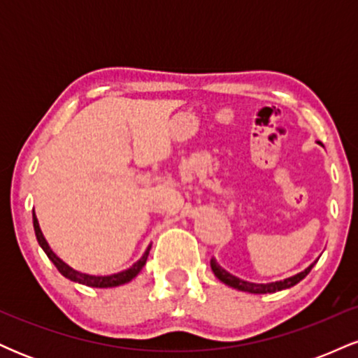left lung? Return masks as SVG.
I'll use <instances>...</instances> for the list:
<instances>
[{
  "instance_id": "1",
  "label": "left lung",
  "mask_w": 358,
  "mask_h": 358,
  "mask_svg": "<svg viewBox=\"0 0 358 358\" xmlns=\"http://www.w3.org/2000/svg\"><path fill=\"white\" fill-rule=\"evenodd\" d=\"M316 262V261H315ZM310 264L305 271H301V273L294 274V276H289L286 279H281V281H274V282H249V281H244V279L234 276V274L229 273V271H225L219 262L215 261V259H210V268L213 271V274H215L217 278L220 279L224 285L234 287V289H239V291H245V293H254V294H266V293H276V291H282V289H287V287L298 285L301 279H305L308 276V273H310L311 268L315 266Z\"/></svg>"
}]
</instances>
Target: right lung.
Returning a JSON list of instances; mask_svg holds the SVG:
<instances>
[{"mask_svg":"<svg viewBox=\"0 0 358 358\" xmlns=\"http://www.w3.org/2000/svg\"><path fill=\"white\" fill-rule=\"evenodd\" d=\"M34 229H35V236H36V241H38L40 248L45 250V254H47L48 259H50L53 264H55V268L59 269V273L62 274V276L71 279V281H73V282H79V285L90 286V287H114V286H121V285H126V282L133 281V279L139 274V271L143 269V266L146 264L148 254H150V249H151V245H148L145 254H143V256L139 257L138 261L131 266V268L121 271V273L109 274V276H92V274L80 273V271H76L73 268H71V266L65 264V262L62 261V259L57 256L55 252H53V250L50 249V245H48L47 239L43 237L42 229H40L38 219H36L35 212H34Z\"/></svg>","mask_w":358,"mask_h":358,"instance_id":"right-lung-1","label":"right lung"}]
</instances>
